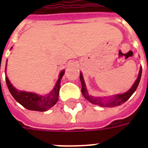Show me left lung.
<instances>
[{"label": "left lung", "mask_w": 148, "mask_h": 148, "mask_svg": "<svg viewBox=\"0 0 148 148\" xmlns=\"http://www.w3.org/2000/svg\"><path fill=\"white\" fill-rule=\"evenodd\" d=\"M141 73H142V68L140 67L138 78H137V80H136V81L134 82V84L133 86L131 87L130 90H128L127 92L124 93V94L114 95L113 97H109V98H107L105 100L103 98H101V97H92V96H90V95H88L87 89H86L85 83H84V81L83 76H82V74L81 73L80 74V80H81V84H82L81 92H82V95H84V97H85L88 101H89L90 102L94 103V104L100 106V107H103V108H113V107L121 105V103H124L125 101H127L131 97V95H133L134 92L136 90L138 84H139V82H140V77H141Z\"/></svg>", "instance_id": "1"}]
</instances>
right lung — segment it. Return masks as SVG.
Instances as JSON below:
<instances>
[{
  "instance_id": "1",
  "label": "right lung",
  "mask_w": 148,
  "mask_h": 148,
  "mask_svg": "<svg viewBox=\"0 0 148 148\" xmlns=\"http://www.w3.org/2000/svg\"><path fill=\"white\" fill-rule=\"evenodd\" d=\"M8 61V60H7ZM7 67V62H6ZM64 74V71L60 72L55 87L53 88L50 94L45 96L38 95L37 94L31 92H26L21 90H17L14 88L8 80V77L6 76L5 80L9 91L10 92L13 97L23 107L31 110H37V111H45L49 108H52L58 101L59 90L60 88V80Z\"/></svg>"
}]
</instances>
